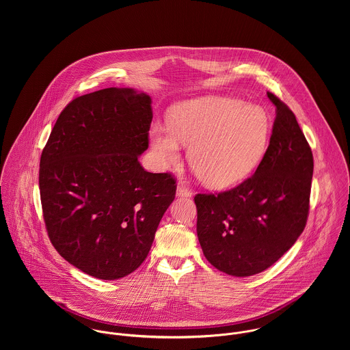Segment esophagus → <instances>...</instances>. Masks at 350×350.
<instances>
[{
	"instance_id": "1",
	"label": "esophagus",
	"mask_w": 350,
	"mask_h": 350,
	"mask_svg": "<svg viewBox=\"0 0 350 350\" xmlns=\"http://www.w3.org/2000/svg\"><path fill=\"white\" fill-rule=\"evenodd\" d=\"M176 196L178 197H191V191L187 190L185 186H178L176 187Z\"/></svg>"
}]
</instances>
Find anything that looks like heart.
Returning <instances> with one entry per match:
<instances>
[{"mask_svg": "<svg viewBox=\"0 0 350 350\" xmlns=\"http://www.w3.org/2000/svg\"><path fill=\"white\" fill-rule=\"evenodd\" d=\"M269 135L271 120L262 106L214 96L176 105L168 128L154 124L150 131L160 165H178L182 144L190 148L191 170L211 189H226L248 178L265 153Z\"/></svg>", "mask_w": 350, "mask_h": 350, "instance_id": "b5f03b06", "label": "heart"}]
</instances>
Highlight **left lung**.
<instances>
[{
  "mask_svg": "<svg viewBox=\"0 0 350 350\" xmlns=\"http://www.w3.org/2000/svg\"><path fill=\"white\" fill-rule=\"evenodd\" d=\"M276 117L254 174L219 194H197V233L207 261L239 278L276 262L303 232L314 170L311 148L295 114L272 93Z\"/></svg>",
  "mask_w": 350,
  "mask_h": 350,
  "instance_id": "8db88e82",
  "label": "left lung"
}]
</instances>
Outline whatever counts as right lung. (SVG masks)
I'll list each match as a JSON object with an SVG mask.
<instances>
[{
	"mask_svg": "<svg viewBox=\"0 0 350 350\" xmlns=\"http://www.w3.org/2000/svg\"><path fill=\"white\" fill-rule=\"evenodd\" d=\"M150 97L109 88L71 100L40 157L39 187L51 243L82 272L102 280L132 273L147 258L172 203L171 174L147 172Z\"/></svg>",
	"mask_w": 350,
	"mask_h": 350,
	"instance_id": "add662e5",
	"label": "right lung"
}]
</instances>
